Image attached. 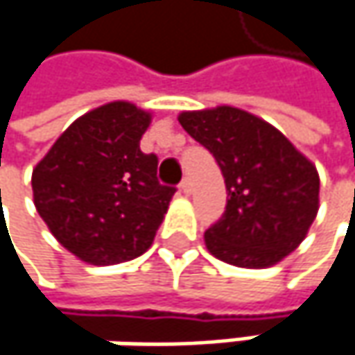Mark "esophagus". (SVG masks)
<instances>
[{
  "instance_id": "34e87169",
  "label": "esophagus",
  "mask_w": 355,
  "mask_h": 355,
  "mask_svg": "<svg viewBox=\"0 0 355 355\" xmlns=\"http://www.w3.org/2000/svg\"><path fill=\"white\" fill-rule=\"evenodd\" d=\"M180 191H182L184 195H191V191H193V182H191V178L189 177L182 178V182H180Z\"/></svg>"
}]
</instances>
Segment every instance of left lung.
<instances>
[{"label":"left lung","instance_id":"8db88e82","mask_svg":"<svg viewBox=\"0 0 355 355\" xmlns=\"http://www.w3.org/2000/svg\"><path fill=\"white\" fill-rule=\"evenodd\" d=\"M213 154L227 189L223 215L205 232L215 258L266 268L305 240L319 209L317 168L276 128L236 107L178 115Z\"/></svg>","mask_w":355,"mask_h":355}]
</instances>
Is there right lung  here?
Returning <instances> with one entry per match:
<instances>
[{"label": "right lung", "mask_w": 355, "mask_h": 355, "mask_svg": "<svg viewBox=\"0 0 355 355\" xmlns=\"http://www.w3.org/2000/svg\"><path fill=\"white\" fill-rule=\"evenodd\" d=\"M150 113L113 101L85 113L32 173L34 205L52 236L89 264L134 260L154 242L175 187L156 177L140 140Z\"/></svg>", "instance_id": "1"}]
</instances>
